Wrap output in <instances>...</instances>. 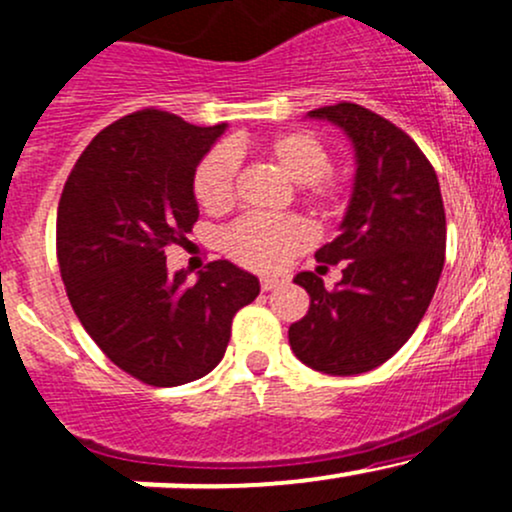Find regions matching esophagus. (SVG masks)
Wrapping results in <instances>:
<instances>
[{"mask_svg": "<svg viewBox=\"0 0 512 512\" xmlns=\"http://www.w3.org/2000/svg\"><path fill=\"white\" fill-rule=\"evenodd\" d=\"M260 286H262V291H272V289H277V286H279V279L277 277H262Z\"/></svg>", "mask_w": 512, "mask_h": 512, "instance_id": "34e87169", "label": "esophagus"}]
</instances>
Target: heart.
Here are the masks:
<instances>
[{"mask_svg":"<svg viewBox=\"0 0 512 512\" xmlns=\"http://www.w3.org/2000/svg\"><path fill=\"white\" fill-rule=\"evenodd\" d=\"M238 145H218L194 174L196 201L206 211H226L235 199ZM262 155L299 187V196L316 216H333L345 204V184L330 172V153L316 133L286 131L262 143ZM311 235L299 218L245 216L223 233V250L238 265L269 272L308 245Z\"/></svg>","mask_w":512,"mask_h":512,"instance_id":"1","label":"heart"}]
</instances>
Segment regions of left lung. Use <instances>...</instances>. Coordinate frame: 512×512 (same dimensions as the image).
I'll list each match as a JSON object with an SVG mask.
<instances>
[{"label": "left lung", "mask_w": 512, "mask_h": 512, "mask_svg": "<svg viewBox=\"0 0 512 512\" xmlns=\"http://www.w3.org/2000/svg\"><path fill=\"white\" fill-rule=\"evenodd\" d=\"M308 116L347 133L357 172L340 235L316 252L323 265L342 262V279L328 291L318 274H296L311 306L289 328V345L316 372L362 374L406 345L440 282L447 245L440 182L415 140L384 116L350 101Z\"/></svg>", "instance_id": "8db88e82"}]
</instances>
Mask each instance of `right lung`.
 Returning a JSON list of instances; mask_svg holds the SVG:
<instances>
[{"label":"right lung","instance_id":"obj_1","mask_svg":"<svg viewBox=\"0 0 512 512\" xmlns=\"http://www.w3.org/2000/svg\"><path fill=\"white\" fill-rule=\"evenodd\" d=\"M226 123L192 126L143 109L99 131L58 204V262L72 311L116 367L150 386L201 379L221 362L230 325L260 282L228 260L194 284L167 272L199 218L194 174Z\"/></svg>","mask_w":512,"mask_h":512}]
</instances>
